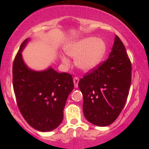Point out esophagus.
Returning <instances> with one entry per match:
<instances>
[{
  "label": "esophagus",
  "instance_id": "34e87169",
  "mask_svg": "<svg viewBox=\"0 0 149 149\" xmlns=\"http://www.w3.org/2000/svg\"><path fill=\"white\" fill-rule=\"evenodd\" d=\"M79 78L74 77V79H73V84H74L75 88H78V87H79Z\"/></svg>",
  "mask_w": 149,
  "mask_h": 149
}]
</instances>
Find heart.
Here are the masks:
<instances>
[{"label":"heart","instance_id":"b5f03b06","mask_svg":"<svg viewBox=\"0 0 149 149\" xmlns=\"http://www.w3.org/2000/svg\"><path fill=\"white\" fill-rule=\"evenodd\" d=\"M65 51L68 55L75 58L76 67L84 72H89L103 61L107 45L104 40L96 37H86L70 43ZM61 61L65 65L68 64V60L65 56L61 57Z\"/></svg>","mask_w":149,"mask_h":149}]
</instances>
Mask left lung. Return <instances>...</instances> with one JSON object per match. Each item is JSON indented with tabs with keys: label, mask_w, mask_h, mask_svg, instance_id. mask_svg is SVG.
Returning a JSON list of instances; mask_svg holds the SVG:
<instances>
[{
	"label": "left lung",
	"mask_w": 149,
	"mask_h": 149,
	"mask_svg": "<svg viewBox=\"0 0 149 149\" xmlns=\"http://www.w3.org/2000/svg\"><path fill=\"white\" fill-rule=\"evenodd\" d=\"M130 83V61L124 45L115 35L108 59L79 81L87 120L100 127L112 124L124 107Z\"/></svg>",
	"instance_id": "obj_1"
}]
</instances>
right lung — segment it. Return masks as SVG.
I'll return each mask as SVG.
<instances>
[{"instance_id": "add662e5", "label": "right lung", "mask_w": 149, "mask_h": 149, "mask_svg": "<svg viewBox=\"0 0 149 149\" xmlns=\"http://www.w3.org/2000/svg\"><path fill=\"white\" fill-rule=\"evenodd\" d=\"M30 40L23 42L15 57L13 90L18 107L28 124L40 131H51L62 123L66 100L74 87L73 79L50 66L43 70L29 68L22 51Z\"/></svg>"}]
</instances>
